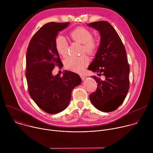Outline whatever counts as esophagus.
<instances>
[{
	"instance_id": "34e87169",
	"label": "esophagus",
	"mask_w": 153,
	"mask_h": 153,
	"mask_svg": "<svg viewBox=\"0 0 153 153\" xmlns=\"http://www.w3.org/2000/svg\"><path fill=\"white\" fill-rule=\"evenodd\" d=\"M80 78H81L82 80H83V79H85L86 78V76H85V75H83V74H80Z\"/></svg>"
}]
</instances>
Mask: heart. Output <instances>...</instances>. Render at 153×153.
<instances>
[{"label":"heart","instance_id":"1","mask_svg":"<svg viewBox=\"0 0 153 153\" xmlns=\"http://www.w3.org/2000/svg\"><path fill=\"white\" fill-rule=\"evenodd\" d=\"M73 41L82 43V53L86 52L90 55L94 54L98 47V39L92 37L91 32L86 28L77 27L70 33ZM54 45L58 54L66 57L68 53V43L63 36L58 35L54 41ZM90 62L89 57L86 54L79 56H70L65 60L64 65L66 69L74 72L82 71Z\"/></svg>","mask_w":153,"mask_h":153}]
</instances>
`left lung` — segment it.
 I'll return each instance as SVG.
<instances>
[{
	"mask_svg": "<svg viewBox=\"0 0 153 153\" xmlns=\"http://www.w3.org/2000/svg\"><path fill=\"white\" fill-rule=\"evenodd\" d=\"M100 32V42L89 70L105 76H93L97 83L95 92L90 95L92 104L103 112H111L121 105L129 88V66L121 39L113 26L106 21L88 24Z\"/></svg>",
	"mask_w": 153,
	"mask_h": 153,
	"instance_id": "1",
	"label": "left lung"
}]
</instances>
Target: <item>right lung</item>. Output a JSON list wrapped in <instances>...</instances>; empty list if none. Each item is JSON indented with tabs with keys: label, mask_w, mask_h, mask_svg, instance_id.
Returning <instances> with one entry per match:
<instances>
[{
	"label": "right lung",
	"mask_w": 153,
	"mask_h": 153,
	"mask_svg": "<svg viewBox=\"0 0 153 153\" xmlns=\"http://www.w3.org/2000/svg\"><path fill=\"white\" fill-rule=\"evenodd\" d=\"M69 24H46L33 36L27 51L28 93L37 105L49 114L58 113L68 106L73 89L82 81L77 74L71 71H65L62 77L52 75L54 67H63L55 48V39Z\"/></svg>",
	"instance_id": "add662e5"
}]
</instances>
